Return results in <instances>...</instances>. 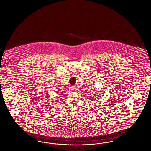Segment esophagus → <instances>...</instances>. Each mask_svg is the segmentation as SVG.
<instances>
[{
    "label": "esophagus",
    "mask_w": 151,
    "mask_h": 151,
    "mask_svg": "<svg viewBox=\"0 0 151 151\" xmlns=\"http://www.w3.org/2000/svg\"><path fill=\"white\" fill-rule=\"evenodd\" d=\"M76 86H73L72 87V90H73V91H75V90L76 89Z\"/></svg>",
    "instance_id": "34e87169"
}]
</instances>
